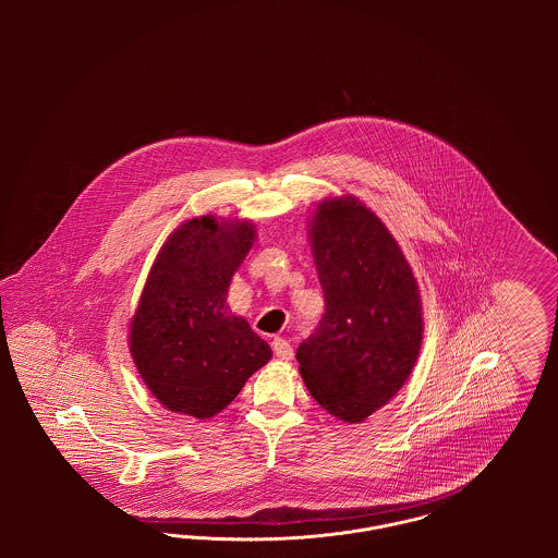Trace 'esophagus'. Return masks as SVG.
<instances>
[{
    "label": "esophagus",
    "mask_w": 558,
    "mask_h": 558,
    "mask_svg": "<svg viewBox=\"0 0 558 558\" xmlns=\"http://www.w3.org/2000/svg\"><path fill=\"white\" fill-rule=\"evenodd\" d=\"M271 349H274V353H276L278 360H284V362L292 360V347L287 339L274 337V339H271Z\"/></svg>",
    "instance_id": "34e87169"
}]
</instances>
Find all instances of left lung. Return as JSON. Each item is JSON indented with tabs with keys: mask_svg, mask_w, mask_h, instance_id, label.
Instances as JSON below:
<instances>
[{
	"mask_svg": "<svg viewBox=\"0 0 558 558\" xmlns=\"http://www.w3.org/2000/svg\"><path fill=\"white\" fill-rule=\"evenodd\" d=\"M324 291L316 332L296 349L312 398L355 425L405 385L423 345V301L401 246L360 198H324L307 223Z\"/></svg>",
	"mask_w": 558,
	"mask_h": 558,
	"instance_id": "1",
	"label": "left lung"
}]
</instances>
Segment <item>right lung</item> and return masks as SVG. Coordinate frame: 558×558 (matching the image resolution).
<instances>
[{"mask_svg": "<svg viewBox=\"0 0 558 558\" xmlns=\"http://www.w3.org/2000/svg\"><path fill=\"white\" fill-rule=\"evenodd\" d=\"M255 239L251 219L201 215L160 246L130 322V353L169 412L211 418L271 360L266 341L226 305Z\"/></svg>", "mask_w": 558, "mask_h": 558, "instance_id": "1", "label": "right lung"}]
</instances>
